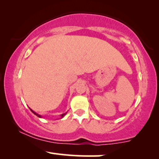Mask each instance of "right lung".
I'll use <instances>...</instances> for the list:
<instances>
[{"label":"right lung","instance_id":"obj_1","mask_svg":"<svg viewBox=\"0 0 159 159\" xmlns=\"http://www.w3.org/2000/svg\"><path fill=\"white\" fill-rule=\"evenodd\" d=\"M30 111H31L32 112H33V113L34 114H35V116H38V117H39V118H42V116H41V115H39V114H38V113H35V111H33V110H32V109H30ZM66 113H63V114H62V115H60V116H61V118H62L63 117V116H65V115H66Z\"/></svg>","mask_w":159,"mask_h":159}]
</instances>
